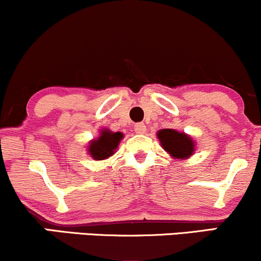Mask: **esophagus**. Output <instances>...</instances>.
<instances>
[{"mask_svg": "<svg viewBox=\"0 0 261 261\" xmlns=\"http://www.w3.org/2000/svg\"><path fill=\"white\" fill-rule=\"evenodd\" d=\"M134 130L136 134H145L146 133V125L143 124V122H137V124H135Z\"/></svg>", "mask_w": 261, "mask_h": 261, "instance_id": "1", "label": "esophagus"}]
</instances>
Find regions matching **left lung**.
I'll use <instances>...</instances> for the list:
<instances>
[{
    "mask_svg": "<svg viewBox=\"0 0 261 261\" xmlns=\"http://www.w3.org/2000/svg\"><path fill=\"white\" fill-rule=\"evenodd\" d=\"M162 147L174 160H187L195 151V142L184 133H178L173 128H163L157 133Z\"/></svg>",
    "mask_w": 261,
    "mask_h": 261,
    "instance_id": "left-lung-1",
    "label": "left lung"
}]
</instances>
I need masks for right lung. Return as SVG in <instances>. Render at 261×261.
<instances>
[{"instance_id":"add662e5","label":"right lung","mask_w":261,"mask_h":261,"mask_svg":"<svg viewBox=\"0 0 261 261\" xmlns=\"http://www.w3.org/2000/svg\"><path fill=\"white\" fill-rule=\"evenodd\" d=\"M121 133H113L109 128H104L100 131L98 139L92 140L88 145V153L93 160L103 161L115 153L119 143L122 139Z\"/></svg>"}]
</instances>
